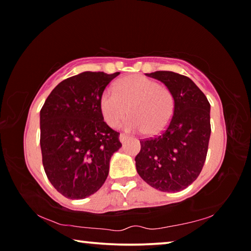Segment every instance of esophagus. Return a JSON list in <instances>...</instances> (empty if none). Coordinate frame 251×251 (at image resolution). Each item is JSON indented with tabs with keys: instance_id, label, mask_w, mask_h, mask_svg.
<instances>
[{
	"instance_id": "esophagus-1",
	"label": "esophagus",
	"mask_w": 251,
	"mask_h": 251,
	"mask_svg": "<svg viewBox=\"0 0 251 251\" xmlns=\"http://www.w3.org/2000/svg\"><path fill=\"white\" fill-rule=\"evenodd\" d=\"M127 138H128V136L125 135V134H121V135H120V141H121V143H124Z\"/></svg>"
}]
</instances>
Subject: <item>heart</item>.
<instances>
[{
	"label": "heart",
	"mask_w": 251,
	"mask_h": 251,
	"mask_svg": "<svg viewBox=\"0 0 251 251\" xmlns=\"http://www.w3.org/2000/svg\"><path fill=\"white\" fill-rule=\"evenodd\" d=\"M100 113L110 127H117L126 116L124 129L133 133L145 131L158 135L171 123L175 99L171 90L154 79L133 75L120 79L114 85V92L105 91L100 99Z\"/></svg>",
	"instance_id": "obj_1"
}]
</instances>
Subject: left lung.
<instances>
[{
	"mask_svg": "<svg viewBox=\"0 0 251 251\" xmlns=\"http://www.w3.org/2000/svg\"><path fill=\"white\" fill-rule=\"evenodd\" d=\"M146 75L172 91L175 110L163 134L141 141L136 169L148 185L160 192H180L196 180L206 160L211 131L210 104L187 76L169 71Z\"/></svg>",
	"mask_w": 251,
	"mask_h": 251,
	"instance_id": "1",
	"label": "left lung"
}]
</instances>
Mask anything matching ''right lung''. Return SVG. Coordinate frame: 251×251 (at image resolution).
I'll use <instances>...</instances> for the list:
<instances>
[{"label":"right lung","instance_id":"right-lung-1","mask_svg":"<svg viewBox=\"0 0 251 251\" xmlns=\"http://www.w3.org/2000/svg\"><path fill=\"white\" fill-rule=\"evenodd\" d=\"M118 74L83 72L66 78L40 112L45 174L70 199L95 194L108 176L113 154L122 147L120 133L106 124L100 108V95Z\"/></svg>","mask_w":251,"mask_h":251}]
</instances>
